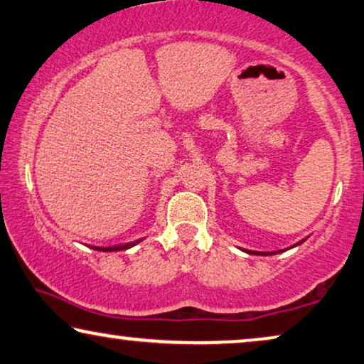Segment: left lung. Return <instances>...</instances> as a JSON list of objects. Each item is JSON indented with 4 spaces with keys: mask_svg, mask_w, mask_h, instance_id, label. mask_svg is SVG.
Here are the masks:
<instances>
[{
    "mask_svg": "<svg viewBox=\"0 0 364 364\" xmlns=\"http://www.w3.org/2000/svg\"><path fill=\"white\" fill-rule=\"evenodd\" d=\"M304 240H306V238H304ZM304 240H301L299 243H296L294 247H297V245H301V243L304 242ZM243 252H247V253H250V255H263V257H267V255H274V253H279V252H283V250H279V252H252V250H243Z\"/></svg>",
    "mask_w": 364,
    "mask_h": 364,
    "instance_id": "left-lung-1",
    "label": "left lung"
}]
</instances>
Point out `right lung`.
Wrapping results in <instances>:
<instances>
[{
    "label": "right lung",
    "mask_w": 364,
    "mask_h": 364,
    "mask_svg": "<svg viewBox=\"0 0 364 364\" xmlns=\"http://www.w3.org/2000/svg\"><path fill=\"white\" fill-rule=\"evenodd\" d=\"M144 238H140V240H135V242H130V243H124V245H114V247H91L93 250L97 252H121V250H127V248H132L134 245H137V243L142 242Z\"/></svg>",
    "instance_id": "obj_1"
}]
</instances>
